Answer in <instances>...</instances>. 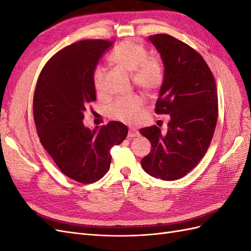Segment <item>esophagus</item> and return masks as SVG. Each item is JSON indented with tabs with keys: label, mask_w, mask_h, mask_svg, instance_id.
<instances>
[{
	"label": "esophagus",
	"mask_w": 251,
	"mask_h": 251,
	"mask_svg": "<svg viewBox=\"0 0 251 251\" xmlns=\"http://www.w3.org/2000/svg\"><path fill=\"white\" fill-rule=\"evenodd\" d=\"M140 134L137 130H135V128H130L127 133V138H133V137H138Z\"/></svg>",
	"instance_id": "34e87169"
}]
</instances>
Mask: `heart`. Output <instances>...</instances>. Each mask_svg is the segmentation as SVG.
<instances>
[{
    "label": "heart",
    "instance_id": "b5f03b06",
    "mask_svg": "<svg viewBox=\"0 0 251 251\" xmlns=\"http://www.w3.org/2000/svg\"><path fill=\"white\" fill-rule=\"evenodd\" d=\"M110 62L127 72L132 73L136 86L153 91L160 87L163 81V69L156 57L149 56V51L142 45L133 41H125L112 50L109 55ZM104 68L96 66L92 74V81L97 93L102 92L104 80ZM143 100L138 95L119 98L110 107L113 118L135 123L140 117Z\"/></svg>",
    "mask_w": 251,
    "mask_h": 251
}]
</instances>
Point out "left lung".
<instances>
[{"mask_svg":"<svg viewBox=\"0 0 251 251\" xmlns=\"http://www.w3.org/2000/svg\"><path fill=\"white\" fill-rule=\"evenodd\" d=\"M149 41L164 66L155 112L171 119L165 133L156 126L140 128L151 146L141 165L151 177L178 180L207 151L218 119L217 86L204 58L185 43L169 34L151 35Z\"/></svg>","mask_w":251,"mask_h":251,"instance_id":"left-lung-1","label":"left lung"}]
</instances>
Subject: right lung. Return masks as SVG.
I'll return each instance as SVG.
<instances>
[{
  "instance_id": "right-lung-1",
  "label": "right lung",
  "mask_w": 251,
  "mask_h": 251,
  "mask_svg": "<svg viewBox=\"0 0 251 251\" xmlns=\"http://www.w3.org/2000/svg\"><path fill=\"white\" fill-rule=\"evenodd\" d=\"M112 45L86 40L65 47L45 65L34 91L33 116L42 146L63 174L80 183H93L108 173L111 148L127 135L119 121L93 130L82 121L87 105L96 100L93 70Z\"/></svg>"
}]
</instances>
